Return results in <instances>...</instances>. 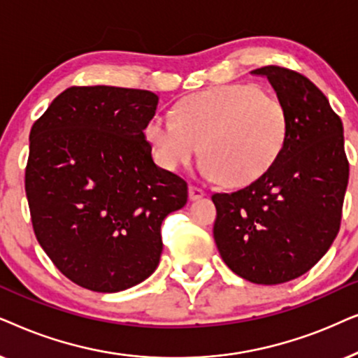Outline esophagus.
Returning <instances> with one entry per match:
<instances>
[{
  "label": "esophagus",
  "instance_id": "esophagus-1",
  "mask_svg": "<svg viewBox=\"0 0 358 358\" xmlns=\"http://www.w3.org/2000/svg\"><path fill=\"white\" fill-rule=\"evenodd\" d=\"M188 196H189V199H192V201H196V199L204 196V192L201 188L193 187V185H192V187L188 188Z\"/></svg>",
  "mask_w": 358,
  "mask_h": 358
}]
</instances>
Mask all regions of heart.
Masks as SVG:
<instances>
[{"mask_svg":"<svg viewBox=\"0 0 358 358\" xmlns=\"http://www.w3.org/2000/svg\"><path fill=\"white\" fill-rule=\"evenodd\" d=\"M288 131L282 99L257 85L232 83L183 98L173 117L154 114L145 139L162 169H188L201 152V171L208 180L244 187L276 164Z\"/></svg>","mask_w":358,"mask_h":358,"instance_id":"heart-1","label":"heart"}]
</instances>
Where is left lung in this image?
<instances>
[{
  "instance_id": "obj_1",
  "label": "left lung",
  "mask_w": 358,
  "mask_h": 358,
  "mask_svg": "<svg viewBox=\"0 0 358 358\" xmlns=\"http://www.w3.org/2000/svg\"><path fill=\"white\" fill-rule=\"evenodd\" d=\"M250 73L268 78L287 106V144L257 182L213 194V234L236 275L257 285H280L311 270L334 242L349 162L341 117L311 80L275 65Z\"/></svg>"
}]
</instances>
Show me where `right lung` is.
<instances>
[{
	"label": "right lung",
	"instance_id": "obj_1",
	"mask_svg": "<svg viewBox=\"0 0 358 358\" xmlns=\"http://www.w3.org/2000/svg\"><path fill=\"white\" fill-rule=\"evenodd\" d=\"M159 106L147 90L73 87L29 136L26 194L37 241L71 282L117 293L159 266L160 227L187 204L183 178L152 159L145 126Z\"/></svg>",
	"mask_w": 358,
	"mask_h": 358
}]
</instances>
